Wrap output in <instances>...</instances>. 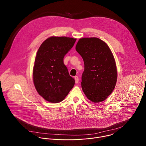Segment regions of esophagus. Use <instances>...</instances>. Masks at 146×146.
Wrapping results in <instances>:
<instances>
[{"mask_svg":"<svg viewBox=\"0 0 146 146\" xmlns=\"http://www.w3.org/2000/svg\"><path fill=\"white\" fill-rule=\"evenodd\" d=\"M74 80H75V82L76 83V84H77V83H78L79 78H78V76H75V77H74Z\"/></svg>","mask_w":146,"mask_h":146,"instance_id":"34e87169","label":"esophagus"}]
</instances>
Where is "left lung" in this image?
Returning a JSON list of instances; mask_svg holds the SVG:
<instances>
[{"label": "left lung", "instance_id": "left-lung-1", "mask_svg": "<svg viewBox=\"0 0 146 146\" xmlns=\"http://www.w3.org/2000/svg\"><path fill=\"white\" fill-rule=\"evenodd\" d=\"M76 50L84 63L81 77L83 92L93 102L105 100L117 82L116 65L111 50L106 43L96 37L80 38Z\"/></svg>", "mask_w": 146, "mask_h": 146}]
</instances>
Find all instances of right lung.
Segmentation results:
<instances>
[{"label": "right lung", "mask_w": 146, "mask_h": 146, "mask_svg": "<svg viewBox=\"0 0 146 146\" xmlns=\"http://www.w3.org/2000/svg\"><path fill=\"white\" fill-rule=\"evenodd\" d=\"M76 41L68 37H51L37 51L33 82L37 92L47 101L55 103L62 101L74 85V79L69 75L64 58Z\"/></svg>", "instance_id": "right-lung-1"}]
</instances>
